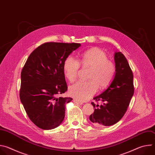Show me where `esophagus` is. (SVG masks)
<instances>
[{
	"instance_id": "esophagus-1",
	"label": "esophagus",
	"mask_w": 155,
	"mask_h": 155,
	"mask_svg": "<svg viewBox=\"0 0 155 155\" xmlns=\"http://www.w3.org/2000/svg\"><path fill=\"white\" fill-rule=\"evenodd\" d=\"M73 101H74V102H75V103L77 104H79V105H83V102H79L78 101H77V100H76V99H74Z\"/></svg>"
}]
</instances>
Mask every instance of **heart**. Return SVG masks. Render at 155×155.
Segmentation results:
<instances>
[{
  "instance_id": "obj_1",
  "label": "heart",
  "mask_w": 155,
  "mask_h": 155,
  "mask_svg": "<svg viewBox=\"0 0 155 155\" xmlns=\"http://www.w3.org/2000/svg\"><path fill=\"white\" fill-rule=\"evenodd\" d=\"M83 67H91L87 81H78L71 86L69 94L80 101L91 98L100 89H105L113 81L115 74V65L108 60L106 54L99 48H94L81 53L80 61L69 56L63 64L64 74L70 82L77 78L79 71Z\"/></svg>"
}]
</instances>
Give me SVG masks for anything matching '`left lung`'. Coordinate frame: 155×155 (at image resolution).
Returning <instances> with one entry per match:
<instances>
[{"label":"left lung","mask_w":155,"mask_h":155,"mask_svg":"<svg viewBox=\"0 0 155 155\" xmlns=\"http://www.w3.org/2000/svg\"><path fill=\"white\" fill-rule=\"evenodd\" d=\"M116 74L112 83L100 95L94 97V112L90 116V120L96 126H108L118 122L126 112L130 101L134 93L133 73L123 53H115Z\"/></svg>","instance_id":"8db88e82"}]
</instances>
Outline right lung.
I'll use <instances>...</instances> for the list:
<instances>
[{
	"mask_svg": "<svg viewBox=\"0 0 155 155\" xmlns=\"http://www.w3.org/2000/svg\"><path fill=\"white\" fill-rule=\"evenodd\" d=\"M80 43L47 42L28 57L21 74L19 97L34 124L42 129L58 127L65 117L71 97H58L68 90L63 64Z\"/></svg>",
	"mask_w": 155,
	"mask_h": 155,
	"instance_id": "1",
	"label": "right lung"
}]
</instances>
